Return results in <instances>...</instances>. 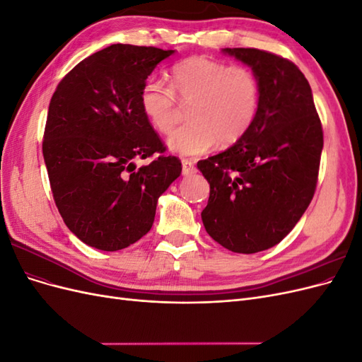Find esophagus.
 Wrapping results in <instances>:
<instances>
[{"mask_svg": "<svg viewBox=\"0 0 362 362\" xmlns=\"http://www.w3.org/2000/svg\"><path fill=\"white\" fill-rule=\"evenodd\" d=\"M181 163H182V175H184V177H189V175L196 172L194 164L190 160H182Z\"/></svg>", "mask_w": 362, "mask_h": 362, "instance_id": "1", "label": "esophagus"}]
</instances>
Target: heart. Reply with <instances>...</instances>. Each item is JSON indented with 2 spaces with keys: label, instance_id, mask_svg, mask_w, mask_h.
Instances as JSON below:
<instances>
[{
  "label": "heart",
  "instance_id": "heart-1",
  "mask_svg": "<svg viewBox=\"0 0 362 362\" xmlns=\"http://www.w3.org/2000/svg\"><path fill=\"white\" fill-rule=\"evenodd\" d=\"M172 84L182 103H193L192 122L168 139V148L180 156L198 157L217 141L229 146L254 125L259 108V84L247 68L228 66L205 56L175 64ZM140 107L160 133L169 134L178 122L177 96L158 78H148L140 90Z\"/></svg>",
  "mask_w": 362,
  "mask_h": 362
}]
</instances>
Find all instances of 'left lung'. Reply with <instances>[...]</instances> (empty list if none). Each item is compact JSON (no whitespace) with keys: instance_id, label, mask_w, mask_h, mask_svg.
I'll use <instances>...</instances> for the list:
<instances>
[{"instance_id":"8db88e82","label":"left lung","mask_w":362,"mask_h":362,"mask_svg":"<svg viewBox=\"0 0 362 362\" xmlns=\"http://www.w3.org/2000/svg\"><path fill=\"white\" fill-rule=\"evenodd\" d=\"M259 84L254 125L221 154L198 163L210 184L201 217L223 247L255 254L278 245L308 208L323 131L308 80L294 63L255 48H223Z\"/></svg>"}]
</instances>
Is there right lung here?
I'll use <instances>...</instances> for the list:
<instances>
[{
	"label": "right lung",
	"instance_id": "right-lung-1",
	"mask_svg": "<svg viewBox=\"0 0 362 362\" xmlns=\"http://www.w3.org/2000/svg\"><path fill=\"white\" fill-rule=\"evenodd\" d=\"M173 52L115 43L76 64L51 98L42 151L54 201L71 233L95 249L144 237L181 175L140 107L141 86ZM154 153L136 169L134 159Z\"/></svg>",
	"mask_w": 362,
	"mask_h": 362
}]
</instances>
